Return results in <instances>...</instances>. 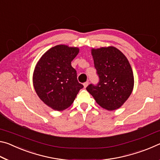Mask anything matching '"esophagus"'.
<instances>
[{"label":"esophagus","mask_w":160,"mask_h":160,"mask_svg":"<svg viewBox=\"0 0 160 160\" xmlns=\"http://www.w3.org/2000/svg\"><path fill=\"white\" fill-rule=\"evenodd\" d=\"M88 84H89V82H88V81H87V82H84V83H83L84 88H87V87H88Z\"/></svg>","instance_id":"1"}]
</instances>
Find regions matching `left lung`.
<instances>
[{
	"label": "left lung",
	"instance_id": "left-lung-1",
	"mask_svg": "<svg viewBox=\"0 0 160 160\" xmlns=\"http://www.w3.org/2000/svg\"><path fill=\"white\" fill-rule=\"evenodd\" d=\"M94 68L99 77L97 85L86 89L97 104L109 111L123 104L133 89L134 78L128 59L115 47L92 50Z\"/></svg>",
	"mask_w": 160,
	"mask_h": 160
}]
</instances>
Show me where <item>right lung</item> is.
I'll return each instance as SVG.
<instances>
[{"label": "right lung", "instance_id": "obj_1", "mask_svg": "<svg viewBox=\"0 0 160 160\" xmlns=\"http://www.w3.org/2000/svg\"><path fill=\"white\" fill-rule=\"evenodd\" d=\"M78 52V48L56 46L42 56L35 67V91L54 110L63 111L69 107L84 87L78 81L76 70L71 66Z\"/></svg>", "mask_w": 160, "mask_h": 160}]
</instances>
